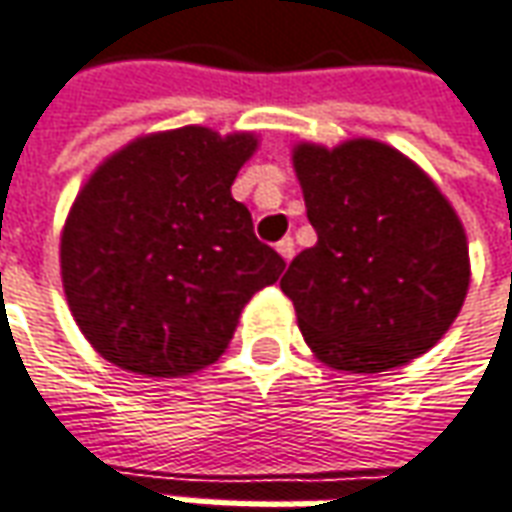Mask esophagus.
<instances>
[{
    "instance_id": "obj_1",
    "label": "esophagus",
    "mask_w": 512,
    "mask_h": 512,
    "mask_svg": "<svg viewBox=\"0 0 512 512\" xmlns=\"http://www.w3.org/2000/svg\"><path fill=\"white\" fill-rule=\"evenodd\" d=\"M277 252L283 257L285 263H291V257H294V241L291 238H283V241L277 243Z\"/></svg>"
}]
</instances>
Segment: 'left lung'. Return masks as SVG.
Returning <instances> with one entry per match:
<instances>
[{
  "mask_svg": "<svg viewBox=\"0 0 512 512\" xmlns=\"http://www.w3.org/2000/svg\"><path fill=\"white\" fill-rule=\"evenodd\" d=\"M316 243L280 288L314 356L344 373H384L423 356L460 314L471 260L448 198L378 139L294 148Z\"/></svg>",
  "mask_w": 512,
  "mask_h": 512,
  "instance_id": "obj_1",
  "label": "left lung"
}]
</instances>
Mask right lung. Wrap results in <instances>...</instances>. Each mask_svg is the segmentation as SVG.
<instances>
[{
  "label": "right lung",
  "instance_id": "obj_1",
  "mask_svg": "<svg viewBox=\"0 0 512 512\" xmlns=\"http://www.w3.org/2000/svg\"><path fill=\"white\" fill-rule=\"evenodd\" d=\"M255 134L184 125L137 137L89 176L61 232L69 311L100 356L179 378L229 347L246 302L285 260L255 238L232 182Z\"/></svg>",
  "mask_w": 512,
  "mask_h": 512
}]
</instances>
